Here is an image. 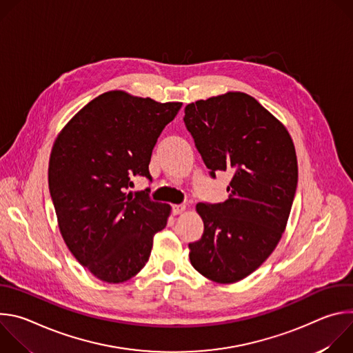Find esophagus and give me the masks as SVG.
Masks as SVG:
<instances>
[{"instance_id": "1", "label": "esophagus", "mask_w": 353, "mask_h": 353, "mask_svg": "<svg viewBox=\"0 0 353 353\" xmlns=\"http://www.w3.org/2000/svg\"><path fill=\"white\" fill-rule=\"evenodd\" d=\"M187 210L185 205H173V214L174 215H181Z\"/></svg>"}]
</instances>
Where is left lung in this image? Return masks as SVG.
<instances>
[{
  "mask_svg": "<svg viewBox=\"0 0 353 353\" xmlns=\"http://www.w3.org/2000/svg\"><path fill=\"white\" fill-rule=\"evenodd\" d=\"M184 123L215 177L230 172L228 199L196 204L201 240L188 244L191 265L216 283L254 272L278 245L297 185V158L286 127L244 92L196 100Z\"/></svg>",
  "mask_w": 353,
  "mask_h": 353,
  "instance_id": "1",
  "label": "left lung"
}]
</instances>
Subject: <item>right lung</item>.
Returning a JSON list of instances; mask_svg holds the SVG:
<instances>
[{"mask_svg":"<svg viewBox=\"0 0 353 353\" xmlns=\"http://www.w3.org/2000/svg\"><path fill=\"white\" fill-rule=\"evenodd\" d=\"M181 105L109 90L85 105L53 143L48 187L60 233L100 281L135 276L149 260L155 233L168 225L169 204L127 190L132 177L150 179L152 149Z\"/></svg>","mask_w":353,"mask_h":353,"instance_id":"add662e5","label":"right lung"}]
</instances>
